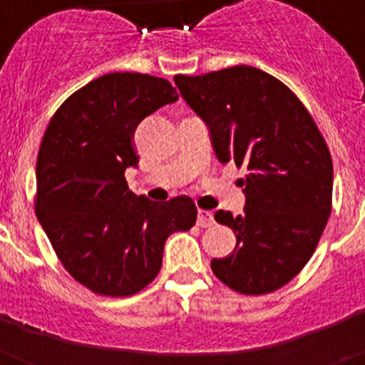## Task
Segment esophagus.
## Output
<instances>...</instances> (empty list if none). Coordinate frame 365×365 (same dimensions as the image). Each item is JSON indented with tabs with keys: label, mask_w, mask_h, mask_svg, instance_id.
<instances>
[{
	"label": "esophagus",
	"mask_w": 365,
	"mask_h": 365,
	"mask_svg": "<svg viewBox=\"0 0 365 365\" xmlns=\"http://www.w3.org/2000/svg\"><path fill=\"white\" fill-rule=\"evenodd\" d=\"M197 225L201 228L212 227V225H214V214L208 210H199L197 212Z\"/></svg>",
	"instance_id": "obj_1"
}]
</instances>
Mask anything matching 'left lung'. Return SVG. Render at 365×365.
I'll use <instances>...</instances> for the list:
<instances>
[{
    "label": "left lung",
    "mask_w": 365,
    "mask_h": 365,
    "mask_svg": "<svg viewBox=\"0 0 365 365\" xmlns=\"http://www.w3.org/2000/svg\"><path fill=\"white\" fill-rule=\"evenodd\" d=\"M210 130L222 164L247 168L243 214L215 212L235 234L212 270L241 294L278 291L307 265L333 205V160L311 113L278 78L250 66L173 76Z\"/></svg>",
    "instance_id": "8db88e82"
}]
</instances>
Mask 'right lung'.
Returning <instances> with one entry per match:
<instances>
[{
  "instance_id": "right-lung-1",
  "label": "right lung",
  "mask_w": 365,
  "mask_h": 365,
  "mask_svg": "<svg viewBox=\"0 0 365 365\" xmlns=\"http://www.w3.org/2000/svg\"><path fill=\"white\" fill-rule=\"evenodd\" d=\"M179 98L164 78L109 73L69 96L51 118L36 163L34 210L67 272L100 296L137 294L160 267L168 235L190 230L186 195L137 197L125 168L137 166L133 131Z\"/></svg>"
}]
</instances>
